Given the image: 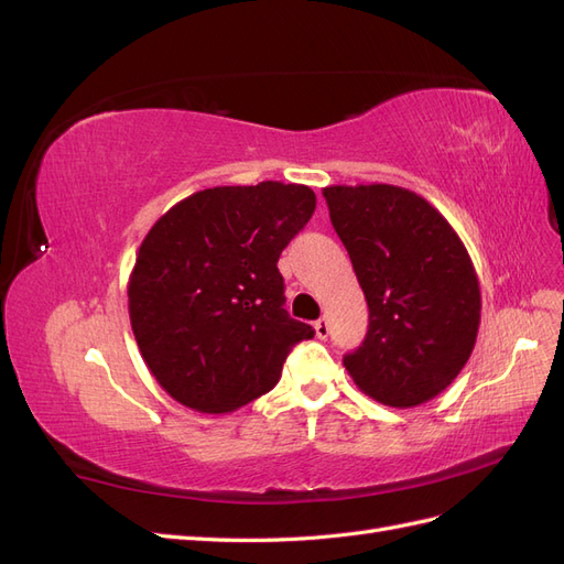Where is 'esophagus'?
Instances as JSON below:
<instances>
[{"instance_id":"esophagus-1","label":"esophagus","mask_w":564,"mask_h":564,"mask_svg":"<svg viewBox=\"0 0 564 564\" xmlns=\"http://www.w3.org/2000/svg\"><path fill=\"white\" fill-rule=\"evenodd\" d=\"M315 334H317V338H327L329 336V319L327 317H319L315 322Z\"/></svg>"}]
</instances>
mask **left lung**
Returning <instances> with one entry per match:
<instances>
[{"instance_id": "left-lung-1", "label": "left lung", "mask_w": 564, "mask_h": 564, "mask_svg": "<svg viewBox=\"0 0 564 564\" xmlns=\"http://www.w3.org/2000/svg\"><path fill=\"white\" fill-rule=\"evenodd\" d=\"M322 195L369 308L362 346L344 357L348 373L388 406L433 400L466 367L480 327V282L464 242L404 187L329 185Z\"/></svg>"}]
</instances>
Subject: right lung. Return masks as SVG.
<instances>
[{"label": "right lung", "mask_w": 564, "mask_h": 564, "mask_svg": "<svg viewBox=\"0 0 564 564\" xmlns=\"http://www.w3.org/2000/svg\"><path fill=\"white\" fill-rule=\"evenodd\" d=\"M308 185L207 187L174 204L135 253L129 317L158 383L202 414L268 392L311 324L284 311L282 249L308 224Z\"/></svg>", "instance_id": "add662e5"}]
</instances>
